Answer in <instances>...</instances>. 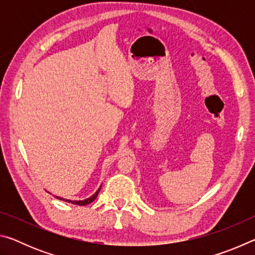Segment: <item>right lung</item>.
<instances>
[{"mask_svg":"<svg viewBox=\"0 0 255 255\" xmlns=\"http://www.w3.org/2000/svg\"><path fill=\"white\" fill-rule=\"evenodd\" d=\"M100 189H101V187L97 190V192L94 193V195H92L91 197H89L88 199H84V200H68V199H64V198L57 197V196H56V198H57V199L63 200V201L70 202V204H73V205H77V206H86V205L91 204V202H92L93 200H96V198L98 197V195H99V191H100Z\"/></svg>","mask_w":255,"mask_h":255,"instance_id":"add662e5","label":"right lung"}]
</instances>
